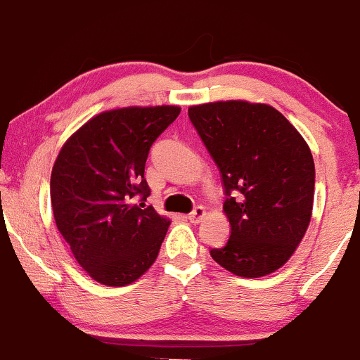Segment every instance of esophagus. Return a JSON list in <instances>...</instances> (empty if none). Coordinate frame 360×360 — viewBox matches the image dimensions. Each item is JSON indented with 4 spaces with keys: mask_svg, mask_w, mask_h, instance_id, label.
Masks as SVG:
<instances>
[{
    "mask_svg": "<svg viewBox=\"0 0 360 360\" xmlns=\"http://www.w3.org/2000/svg\"><path fill=\"white\" fill-rule=\"evenodd\" d=\"M205 217H206V210L203 208V206H196V208L193 210V213H189L188 220L191 223H200Z\"/></svg>",
    "mask_w": 360,
    "mask_h": 360,
    "instance_id": "34e87169",
    "label": "esophagus"
}]
</instances>
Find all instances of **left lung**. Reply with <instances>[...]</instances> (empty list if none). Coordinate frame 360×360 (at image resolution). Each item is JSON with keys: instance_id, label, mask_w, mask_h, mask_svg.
<instances>
[{"instance_id": "8db88e82", "label": "left lung", "mask_w": 360, "mask_h": 360, "mask_svg": "<svg viewBox=\"0 0 360 360\" xmlns=\"http://www.w3.org/2000/svg\"><path fill=\"white\" fill-rule=\"evenodd\" d=\"M189 120L220 169L223 212L232 233L210 254L242 278L278 271L298 249L311 220L315 162L283 113L242 100L189 106Z\"/></svg>"}]
</instances>
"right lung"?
<instances>
[{
    "mask_svg": "<svg viewBox=\"0 0 360 360\" xmlns=\"http://www.w3.org/2000/svg\"><path fill=\"white\" fill-rule=\"evenodd\" d=\"M179 113L174 105L103 111L57 155L51 176L56 225L98 283L127 286L159 255L171 220L143 203L150 194L143 172L152 143Z\"/></svg>",
    "mask_w": 360,
    "mask_h": 360,
    "instance_id": "right-lung-1",
    "label": "right lung"
}]
</instances>
